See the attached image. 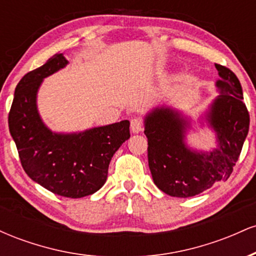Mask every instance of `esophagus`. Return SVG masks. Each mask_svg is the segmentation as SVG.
Returning <instances> with one entry per match:
<instances>
[{"label":"esophagus","instance_id":"1","mask_svg":"<svg viewBox=\"0 0 256 256\" xmlns=\"http://www.w3.org/2000/svg\"><path fill=\"white\" fill-rule=\"evenodd\" d=\"M144 128V124L140 118H134L131 119V131L134 134H138V132H142Z\"/></svg>","mask_w":256,"mask_h":256}]
</instances>
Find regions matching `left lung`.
Here are the masks:
<instances>
[{"instance_id": "8db88e82", "label": "left lung", "mask_w": 256, "mask_h": 256, "mask_svg": "<svg viewBox=\"0 0 256 256\" xmlns=\"http://www.w3.org/2000/svg\"><path fill=\"white\" fill-rule=\"evenodd\" d=\"M216 68L222 94L214 101L208 122L218 134V149L190 152L183 140L185 122L170 108L155 110L146 119L149 168L155 185L167 195L189 198L228 180L240 158L250 118L238 78L222 64H216Z\"/></svg>"}]
</instances>
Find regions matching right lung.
Wrapping results in <instances>:
<instances>
[{
  "mask_svg": "<svg viewBox=\"0 0 256 256\" xmlns=\"http://www.w3.org/2000/svg\"><path fill=\"white\" fill-rule=\"evenodd\" d=\"M61 54L26 73L14 92L8 125L26 174L56 195L79 198L106 183L114 152L130 138V122L95 128L78 134H52L37 113L36 94L43 78L66 66Z\"/></svg>",
  "mask_w": 256,
  "mask_h": 256,
  "instance_id": "obj_1",
  "label": "right lung"
}]
</instances>
